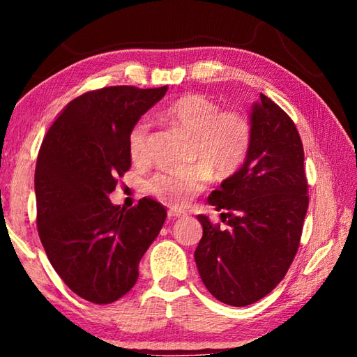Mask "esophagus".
<instances>
[{
	"label": "esophagus",
	"mask_w": 357,
	"mask_h": 357,
	"mask_svg": "<svg viewBox=\"0 0 357 357\" xmlns=\"http://www.w3.org/2000/svg\"><path fill=\"white\" fill-rule=\"evenodd\" d=\"M185 213H183V211H173L170 209L168 211V219H179V217H184Z\"/></svg>",
	"instance_id": "1"
}]
</instances>
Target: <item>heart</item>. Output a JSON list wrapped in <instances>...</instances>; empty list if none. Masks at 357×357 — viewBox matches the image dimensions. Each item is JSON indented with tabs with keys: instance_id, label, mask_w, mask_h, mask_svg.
Here are the masks:
<instances>
[{
	"instance_id": "heart-1",
	"label": "heart",
	"mask_w": 357,
	"mask_h": 357,
	"mask_svg": "<svg viewBox=\"0 0 357 357\" xmlns=\"http://www.w3.org/2000/svg\"><path fill=\"white\" fill-rule=\"evenodd\" d=\"M167 128L189 137V160L198 164L187 170L160 172L149 181V192L172 208H184L204 190L209 172L228 179L244 167L252 148V123L238 110H220L219 104L202 94H184L157 114ZM128 146L132 160L146 165L149 126L138 121L130 129Z\"/></svg>"
}]
</instances>
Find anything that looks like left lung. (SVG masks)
<instances>
[{"label": "left lung", "instance_id": "left-lung-1", "mask_svg": "<svg viewBox=\"0 0 357 357\" xmlns=\"http://www.w3.org/2000/svg\"><path fill=\"white\" fill-rule=\"evenodd\" d=\"M252 148L244 167L211 193L227 228L200 214L195 263L208 291L245 307L279 285L299 249L309 208L304 148L291 118L259 94L250 112Z\"/></svg>", "mask_w": 357, "mask_h": 357}]
</instances>
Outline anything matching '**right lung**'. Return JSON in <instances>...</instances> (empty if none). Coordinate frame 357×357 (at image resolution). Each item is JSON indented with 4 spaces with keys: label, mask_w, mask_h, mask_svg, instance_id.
Returning <instances> with one entry per match:
<instances>
[{
    "label": "right lung",
    "mask_w": 357,
    "mask_h": 357,
    "mask_svg": "<svg viewBox=\"0 0 357 357\" xmlns=\"http://www.w3.org/2000/svg\"><path fill=\"white\" fill-rule=\"evenodd\" d=\"M167 89L84 93L66 105L40 144L34 173L40 243L66 285L94 304L130 291L165 222L167 209L153 198L126 209L108 195L130 168V129Z\"/></svg>",
    "instance_id": "1"
}]
</instances>
